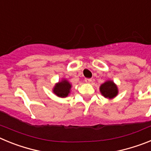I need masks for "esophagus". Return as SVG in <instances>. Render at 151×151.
Segmentation results:
<instances>
[{"instance_id":"esophagus-1","label":"esophagus","mask_w":151,"mask_h":151,"mask_svg":"<svg viewBox=\"0 0 151 151\" xmlns=\"http://www.w3.org/2000/svg\"><path fill=\"white\" fill-rule=\"evenodd\" d=\"M85 82H87V83H91V82H92V79H91V78H85Z\"/></svg>"}]
</instances>
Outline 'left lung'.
<instances>
[{
	"instance_id": "1",
	"label": "left lung",
	"mask_w": 151,
	"mask_h": 151,
	"mask_svg": "<svg viewBox=\"0 0 151 151\" xmlns=\"http://www.w3.org/2000/svg\"><path fill=\"white\" fill-rule=\"evenodd\" d=\"M100 90H101V94L107 98H113L118 94V89H117L116 85L112 81H107L103 85H101Z\"/></svg>"
}]
</instances>
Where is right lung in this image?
Instances as JSON below:
<instances>
[{"instance_id":"1","label":"right lung","mask_w":151,"mask_h":151,"mask_svg":"<svg viewBox=\"0 0 151 151\" xmlns=\"http://www.w3.org/2000/svg\"><path fill=\"white\" fill-rule=\"evenodd\" d=\"M70 88H71V85L66 80H63L55 85L54 92L58 97H65L69 94Z\"/></svg>"}]
</instances>
